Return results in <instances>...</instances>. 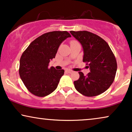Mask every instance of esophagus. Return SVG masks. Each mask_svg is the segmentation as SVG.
<instances>
[{"label": "esophagus", "instance_id": "1", "mask_svg": "<svg viewBox=\"0 0 132 132\" xmlns=\"http://www.w3.org/2000/svg\"><path fill=\"white\" fill-rule=\"evenodd\" d=\"M66 72L67 73H68V74H71V73L72 72V71H71V70H70V69H68V70H66Z\"/></svg>", "mask_w": 132, "mask_h": 132}]
</instances>
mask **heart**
I'll return each instance as SVG.
<instances>
[{"label":"heart","mask_w":132,"mask_h":132,"mask_svg":"<svg viewBox=\"0 0 132 132\" xmlns=\"http://www.w3.org/2000/svg\"><path fill=\"white\" fill-rule=\"evenodd\" d=\"M74 42H77V41H71V43H74Z\"/></svg>","instance_id":"heart-1"}]
</instances>
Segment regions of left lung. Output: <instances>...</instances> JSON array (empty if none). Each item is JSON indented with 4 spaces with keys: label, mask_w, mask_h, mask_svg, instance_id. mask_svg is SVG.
Listing matches in <instances>:
<instances>
[{
    "label": "left lung",
    "mask_w": 132,
    "mask_h": 132,
    "mask_svg": "<svg viewBox=\"0 0 132 132\" xmlns=\"http://www.w3.org/2000/svg\"><path fill=\"white\" fill-rule=\"evenodd\" d=\"M70 33L81 44L83 61L86 62L90 72L84 76L79 72L80 77L74 81L77 91L88 97L104 93L114 80L117 63L107 43L94 33L88 31H71Z\"/></svg>",
    "instance_id": "left-lung-1"
}]
</instances>
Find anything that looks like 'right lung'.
<instances>
[{
    "label": "right lung",
    "instance_id": "obj_1",
    "mask_svg": "<svg viewBox=\"0 0 132 132\" xmlns=\"http://www.w3.org/2000/svg\"><path fill=\"white\" fill-rule=\"evenodd\" d=\"M71 37L66 31L46 33L32 41L20 59L19 76L27 89L38 97L47 96L57 88L63 69L49 68L50 61L64 40Z\"/></svg>",
    "mask_w": 132,
    "mask_h": 132
}]
</instances>
